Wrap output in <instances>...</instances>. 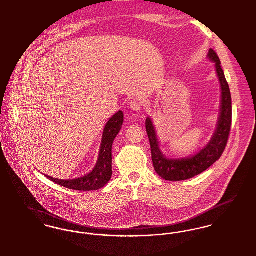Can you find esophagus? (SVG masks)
I'll list each match as a JSON object with an SVG mask.
<instances>
[{
  "label": "esophagus",
  "instance_id": "34e87169",
  "mask_svg": "<svg viewBox=\"0 0 256 256\" xmlns=\"http://www.w3.org/2000/svg\"><path fill=\"white\" fill-rule=\"evenodd\" d=\"M130 106H131V108L134 112H138V110H140L142 108V103L140 102V101H138V100H131L130 101Z\"/></svg>",
  "mask_w": 256,
  "mask_h": 256
}]
</instances>
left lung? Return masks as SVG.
<instances>
[{"mask_svg":"<svg viewBox=\"0 0 256 256\" xmlns=\"http://www.w3.org/2000/svg\"><path fill=\"white\" fill-rule=\"evenodd\" d=\"M210 60L215 62L216 71L222 88L220 112L216 124V129L212 138L200 152L188 158L168 159L164 156L159 148V142L152 120L148 118L146 122L152 162L155 172L162 179L168 181H182L200 174L209 168L222 155L228 140L231 122H232V102L228 84L226 79L224 70L220 66V60L213 49L209 50Z\"/></svg>","mask_w":256,"mask_h":256,"instance_id":"1","label":"left lung"}]
</instances>
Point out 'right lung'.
I'll return each mask as SVG.
<instances>
[{
	"mask_svg": "<svg viewBox=\"0 0 256 256\" xmlns=\"http://www.w3.org/2000/svg\"><path fill=\"white\" fill-rule=\"evenodd\" d=\"M123 123V112H118L112 118L107 122L99 152V157L95 164L94 168L88 174L84 175L80 178L60 180L54 177L45 175L51 181L58 185L75 190H95L103 188L112 177V148L116 136L120 133Z\"/></svg>",
	"mask_w": 256,
	"mask_h": 256,
	"instance_id": "1",
	"label": "right lung"
}]
</instances>
